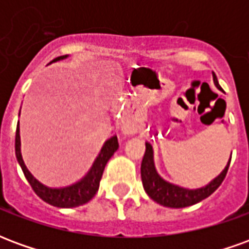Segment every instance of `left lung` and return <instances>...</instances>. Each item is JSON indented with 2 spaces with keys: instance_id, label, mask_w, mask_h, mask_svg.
Here are the masks:
<instances>
[{
  "instance_id": "1",
  "label": "left lung",
  "mask_w": 249,
  "mask_h": 249,
  "mask_svg": "<svg viewBox=\"0 0 249 249\" xmlns=\"http://www.w3.org/2000/svg\"><path fill=\"white\" fill-rule=\"evenodd\" d=\"M213 82L217 89L221 90L214 74ZM230 162L231 159L227 164V167L224 168V171L220 173L217 178H213L208 185L198 188V189H187V188L168 183L167 180H164L157 173L155 162H153L152 145L149 142H145V153H144L142 162H141V180H142V185H144V189L148 193V196L153 198L156 203L161 204L164 207H169V208H184V207L193 205V204L198 203V201L211 196L221 185L223 180L227 176Z\"/></svg>"
}]
</instances>
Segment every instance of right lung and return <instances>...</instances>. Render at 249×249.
Instances as JSON below:
<instances>
[{"instance_id":"add662e5","label":"right lung","mask_w":249,"mask_h":249,"mask_svg":"<svg viewBox=\"0 0 249 249\" xmlns=\"http://www.w3.org/2000/svg\"><path fill=\"white\" fill-rule=\"evenodd\" d=\"M66 57L68 56L57 57L52 62L60 61V60H64ZM117 149H119L117 136H113V137H110L104 144L103 149H101L100 155L96 159L93 167L90 168V171L78 183L64 188L48 187L45 184L40 183L28 171V168H26L24 160H22V156H21L19 125H17V130H16V156H17V161H18V164L22 168L25 178L29 181L30 187L33 188V191L37 193V196H40L48 204L58 207V208H73V207H78V205H82V204H87L89 200H92L93 196L97 193L98 187H100V180L103 178L104 168H105L107 162L109 161V159L113 156V153Z\"/></svg>"}]
</instances>
